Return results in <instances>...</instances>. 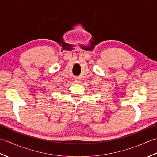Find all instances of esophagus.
<instances>
[{"instance_id": "esophagus-1", "label": "esophagus", "mask_w": 157, "mask_h": 157, "mask_svg": "<svg viewBox=\"0 0 157 157\" xmlns=\"http://www.w3.org/2000/svg\"><path fill=\"white\" fill-rule=\"evenodd\" d=\"M76 82H78V81H76Z\"/></svg>"}]
</instances>
